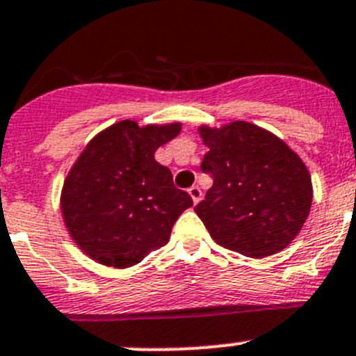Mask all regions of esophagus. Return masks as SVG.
Returning a JSON list of instances; mask_svg holds the SVG:
<instances>
[{
	"instance_id": "obj_1",
	"label": "esophagus",
	"mask_w": 356,
	"mask_h": 356,
	"mask_svg": "<svg viewBox=\"0 0 356 356\" xmlns=\"http://www.w3.org/2000/svg\"><path fill=\"white\" fill-rule=\"evenodd\" d=\"M189 196L193 198V203H198V201L201 200V196H203V193H201V189L198 188V186H191V188H189Z\"/></svg>"
}]
</instances>
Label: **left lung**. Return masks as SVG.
I'll return each instance as SVG.
<instances>
[{"mask_svg":"<svg viewBox=\"0 0 356 356\" xmlns=\"http://www.w3.org/2000/svg\"><path fill=\"white\" fill-rule=\"evenodd\" d=\"M208 146L201 170L213 179L195 211L217 245L251 258L284 250L312 204V179L277 136L250 122L200 127Z\"/></svg>","mask_w":356,"mask_h":356,"instance_id":"8db88e82","label":"left lung"}]
</instances>
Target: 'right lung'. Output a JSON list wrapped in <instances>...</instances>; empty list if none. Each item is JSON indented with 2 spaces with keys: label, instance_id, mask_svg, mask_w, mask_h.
I'll use <instances>...</instances> for the list:
<instances>
[{
  "label": "right lung",
  "instance_id": "right-lung-1",
  "mask_svg": "<svg viewBox=\"0 0 356 356\" xmlns=\"http://www.w3.org/2000/svg\"><path fill=\"white\" fill-rule=\"evenodd\" d=\"M181 124L139 127L122 120L99 132L68 172L62 213L72 239L92 260L115 268L139 264L165 246L191 196L155 160Z\"/></svg>",
  "mask_w": 356,
  "mask_h": 356
}]
</instances>
